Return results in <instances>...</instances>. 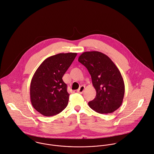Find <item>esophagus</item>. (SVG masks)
<instances>
[{
    "label": "esophagus",
    "mask_w": 154,
    "mask_h": 154,
    "mask_svg": "<svg viewBox=\"0 0 154 154\" xmlns=\"http://www.w3.org/2000/svg\"><path fill=\"white\" fill-rule=\"evenodd\" d=\"M84 90H85V86L84 85H81L79 88V89L77 90V91L78 92V93H79V94H82L83 92H84Z\"/></svg>",
    "instance_id": "34e87169"
}]
</instances>
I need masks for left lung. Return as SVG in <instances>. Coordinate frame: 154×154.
I'll return each instance as SVG.
<instances>
[{
	"label": "left lung",
	"mask_w": 154,
	"mask_h": 154,
	"mask_svg": "<svg viewBox=\"0 0 154 154\" xmlns=\"http://www.w3.org/2000/svg\"><path fill=\"white\" fill-rule=\"evenodd\" d=\"M78 61L91 75L97 95L88 104L100 113H110L122 104L125 95V83L121 74L113 61L105 54L97 51L82 53Z\"/></svg>",
	"instance_id": "left-lung-1"
}]
</instances>
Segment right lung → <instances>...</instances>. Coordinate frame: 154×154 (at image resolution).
Wrapping results in <instances>:
<instances>
[{
	"mask_svg": "<svg viewBox=\"0 0 154 154\" xmlns=\"http://www.w3.org/2000/svg\"><path fill=\"white\" fill-rule=\"evenodd\" d=\"M77 53H59L45 59L35 72L30 84L33 107L45 116H54L67 106L69 94L63 77Z\"/></svg>",
	"mask_w": 154,
	"mask_h": 154,
	"instance_id": "obj_1",
	"label": "right lung"
}]
</instances>
